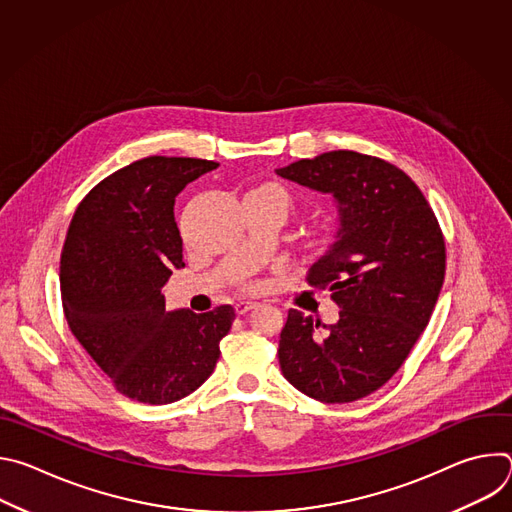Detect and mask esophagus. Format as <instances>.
<instances>
[{"instance_id":"34e87169","label":"esophagus","mask_w":512,"mask_h":512,"mask_svg":"<svg viewBox=\"0 0 512 512\" xmlns=\"http://www.w3.org/2000/svg\"><path fill=\"white\" fill-rule=\"evenodd\" d=\"M255 308V304L253 302H239V304H235V312L239 314V316H243V314H247L249 310H253Z\"/></svg>"}]
</instances>
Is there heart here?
<instances>
[{
    "label": "heart",
    "mask_w": 512,
    "mask_h": 512,
    "mask_svg": "<svg viewBox=\"0 0 512 512\" xmlns=\"http://www.w3.org/2000/svg\"><path fill=\"white\" fill-rule=\"evenodd\" d=\"M255 192H269V194H275V196H279V198L283 200L285 206H289V194H287L281 186H277V184H263V186L255 188Z\"/></svg>",
    "instance_id": "1"
}]
</instances>
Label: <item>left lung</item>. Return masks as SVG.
Returning a JSON list of instances; mask_svg holds the SVG:
<instances>
[{
  "label": "left lung",
  "instance_id": "obj_1",
  "mask_svg": "<svg viewBox=\"0 0 512 512\" xmlns=\"http://www.w3.org/2000/svg\"><path fill=\"white\" fill-rule=\"evenodd\" d=\"M275 172L340 204L336 243L306 275L330 291L340 320L326 326L289 310L281 373L324 403L362 399L401 369L431 318L446 275L444 233L417 184L381 158L336 150Z\"/></svg>",
  "mask_w": 512,
  "mask_h": 512
}]
</instances>
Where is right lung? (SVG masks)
<instances>
[{
	"mask_svg": "<svg viewBox=\"0 0 512 512\" xmlns=\"http://www.w3.org/2000/svg\"><path fill=\"white\" fill-rule=\"evenodd\" d=\"M218 168L198 158L150 156L101 180L77 206L60 255L70 332L125 397L174 403L214 371L235 310H166L162 287L184 267L174 200Z\"/></svg>",
	"mask_w": 512,
	"mask_h": 512,
	"instance_id": "obj_1",
	"label": "right lung"
}]
</instances>
